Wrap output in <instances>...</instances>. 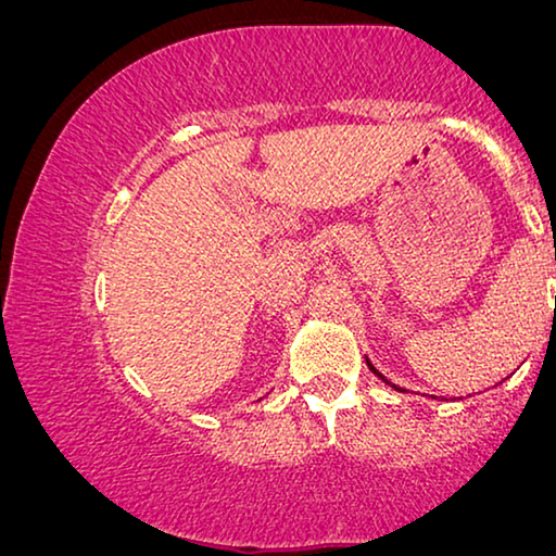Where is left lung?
Listing matches in <instances>:
<instances>
[{"instance_id":"left-lung-1","label":"left lung","mask_w":556,"mask_h":556,"mask_svg":"<svg viewBox=\"0 0 556 556\" xmlns=\"http://www.w3.org/2000/svg\"><path fill=\"white\" fill-rule=\"evenodd\" d=\"M367 365H370V370H372V372H375V375H378V378H380V380H386V378H382V375H380V372H378V370H375V367H372V363H370V359H367ZM386 382H388V386H390V388H395V390H401V388H397V386H393V382H390V380H386Z\"/></svg>"}]
</instances>
